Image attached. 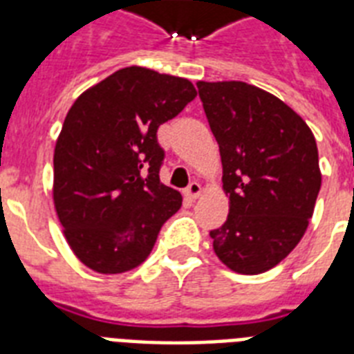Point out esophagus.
I'll list each match as a JSON object with an SVG mask.
<instances>
[{
	"mask_svg": "<svg viewBox=\"0 0 354 354\" xmlns=\"http://www.w3.org/2000/svg\"><path fill=\"white\" fill-rule=\"evenodd\" d=\"M200 194H202V185H200L198 182L189 183V187L185 189V196H187L189 200H196Z\"/></svg>",
	"mask_w": 354,
	"mask_h": 354,
	"instance_id": "1",
	"label": "esophagus"
}]
</instances>
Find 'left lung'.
I'll list each match as a JSON object with an SVG mask.
<instances>
[{
	"label": "left lung",
	"mask_w": 354,
	"mask_h": 354,
	"mask_svg": "<svg viewBox=\"0 0 354 354\" xmlns=\"http://www.w3.org/2000/svg\"><path fill=\"white\" fill-rule=\"evenodd\" d=\"M222 160L227 221L209 232L216 257L236 274L279 264L301 241L322 187L313 130L257 86L196 82Z\"/></svg>",
	"instance_id": "obj_1"
}]
</instances>
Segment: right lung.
<instances>
[{
  "label": "right lung",
  "instance_id": "obj_1",
  "mask_svg": "<svg viewBox=\"0 0 354 354\" xmlns=\"http://www.w3.org/2000/svg\"><path fill=\"white\" fill-rule=\"evenodd\" d=\"M196 97L191 80L122 68L69 108L53 156V202L80 263L122 274L149 257L182 194L160 182L158 128Z\"/></svg>",
  "mask_w": 354,
  "mask_h": 354
}]
</instances>
